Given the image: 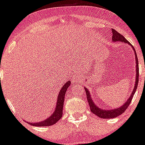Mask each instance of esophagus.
I'll return each mask as SVG.
<instances>
[{
    "label": "esophagus",
    "mask_w": 145,
    "mask_h": 145,
    "mask_svg": "<svg viewBox=\"0 0 145 145\" xmlns=\"http://www.w3.org/2000/svg\"><path fill=\"white\" fill-rule=\"evenodd\" d=\"M78 77H75L74 78H72V80H73L74 81H76V80H78Z\"/></svg>",
    "instance_id": "obj_1"
}]
</instances>
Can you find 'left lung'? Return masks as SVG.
<instances>
[{
    "label": "left lung",
    "mask_w": 145,
    "mask_h": 145,
    "mask_svg": "<svg viewBox=\"0 0 145 145\" xmlns=\"http://www.w3.org/2000/svg\"><path fill=\"white\" fill-rule=\"evenodd\" d=\"M112 40L113 42H123V43H128L129 45H130L132 47L133 50H134V54H135V61H136V79H135V84H134V88H133V91L131 93L130 97H129V99H127V101L123 103V105L120 106L118 108H115V109H110V110H105V109H102L100 107H99L98 106L96 105L94 102H93V99H92L91 94L90 93V91L88 90V88L86 87H84L86 91V97H87V100H88V104H89V106H90L91 111L93 112V114H95L96 116H97L98 117L101 118H116L118 116H119L120 115H121L122 113H123L124 111L127 109V107H129V105H130L131 102L132 100L133 96L134 95L135 93L136 90L137 88V85L138 82H139V63H138V59L137 56V53H136V51L134 49V48L133 47V46L127 40L125 39L122 35L120 34L119 33H118L116 29H112Z\"/></svg>",
    "instance_id": "obj_1"
}]
</instances>
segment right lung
Here are the masks:
<instances>
[{
  "label": "right lung",
  "instance_id": "obj_1",
  "mask_svg": "<svg viewBox=\"0 0 145 145\" xmlns=\"http://www.w3.org/2000/svg\"><path fill=\"white\" fill-rule=\"evenodd\" d=\"M70 84H71V83H70V80H68L67 83L64 84L62 88H61V90L59 91V93L58 97H57L56 108H55L53 114L51 115L50 117L45 119L43 121H40V122L27 123H29L30 125H33V126H49V125H52L55 124L59 120H60V118L62 117V110H63L65 93H66L67 90L70 86Z\"/></svg>",
  "mask_w": 145,
  "mask_h": 145
}]
</instances>
